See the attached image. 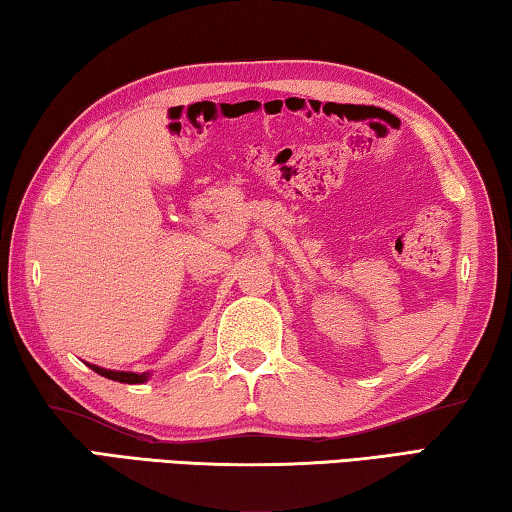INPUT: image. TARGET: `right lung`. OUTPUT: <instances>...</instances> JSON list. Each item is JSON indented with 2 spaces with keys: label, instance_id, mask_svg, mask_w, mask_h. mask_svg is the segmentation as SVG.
Listing matches in <instances>:
<instances>
[{
  "label": "right lung",
  "instance_id": "right-lung-1",
  "mask_svg": "<svg viewBox=\"0 0 512 512\" xmlns=\"http://www.w3.org/2000/svg\"><path fill=\"white\" fill-rule=\"evenodd\" d=\"M92 372L106 376V379L111 381H120V383H142L149 379V374H133V372H113V370H104V367H97V365H88Z\"/></svg>",
  "mask_w": 512,
  "mask_h": 512
}]
</instances>
